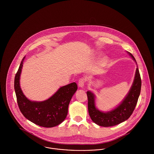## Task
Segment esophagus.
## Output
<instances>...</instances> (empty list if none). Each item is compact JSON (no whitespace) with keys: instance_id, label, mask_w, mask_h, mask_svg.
<instances>
[{"instance_id":"esophagus-1","label":"esophagus","mask_w":154,"mask_h":154,"mask_svg":"<svg viewBox=\"0 0 154 154\" xmlns=\"http://www.w3.org/2000/svg\"><path fill=\"white\" fill-rule=\"evenodd\" d=\"M85 82V79L84 78H81L79 79V81L78 82V86L80 88H83L84 87V84Z\"/></svg>"}]
</instances>
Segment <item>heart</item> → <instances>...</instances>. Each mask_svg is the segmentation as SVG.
<instances>
[{"instance_id":"heart-1","label":"heart","mask_w":154,"mask_h":154,"mask_svg":"<svg viewBox=\"0 0 154 154\" xmlns=\"http://www.w3.org/2000/svg\"><path fill=\"white\" fill-rule=\"evenodd\" d=\"M105 60V59H103V61H104Z\"/></svg>"}]
</instances>
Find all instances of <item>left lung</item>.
Wrapping results in <instances>:
<instances>
[{"mask_svg": "<svg viewBox=\"0 0 154 154\" xmlns=\"http://www.w3.org/2000/svg\"><path fill=\"white\" fill-rule=\"evenodd\" d=\"M128 53L136 62L133 56ZM137 64V63H136ZM141 89V79L137 67L132 87L125 98L114 109L109 111L98 110L95 106V95L90 91L87 92L88 97V109L91 120L97 125L103 127H110L119 125L128 120L132 115L136 106Z\"/></svg>", "mask_w": 154, "mask_h": 154, "instance_id": "8db88e82", "label": "left lung"}]
</instances>
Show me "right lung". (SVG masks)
<instances>
[{
	"mask_svg": "<svg viewBox=\"0 0 154 154\" xmlns=\"http://www.w3.org/2000/svg\"><path fill=\"white\" fill-rule=\"evenodd\" d=\"M25 56L16 73L14 88L20 110L23 116L34 124L44 128H53L66 119L72 97L76 91L75 82L59 88L51 97L43 101H31L23 94L20 86V76Z\"/></svg>",
	"mask_w": 154,
	"mask_h": 154,
	"instance_id": "1",
	"label": "right lung"
}]
</instances>
